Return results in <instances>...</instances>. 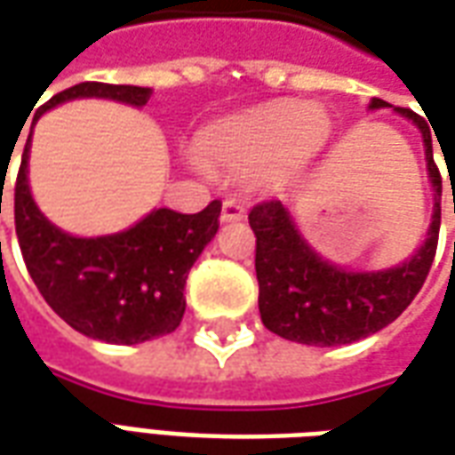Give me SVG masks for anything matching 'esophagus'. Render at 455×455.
<instances>
[{
    "mask_svg": "<svg viewBox=\"0 0 455 455\" xmlns=\"http://www.w3.org/2000/svg\"><path fill=\"white\" fill-rule=\"evenodd\" d=\"M246 217V207L238 199H227L221 204V221H241Z\"/></svg>",
    "mask_w": 455,
    "mask_h": 455,
    "instance_id": "obj_1",
    "label": "esophagus"
}]
</instances>
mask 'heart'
<instances>
[{
    "mask_svg": "<svg viewBox=\"0 0 455 455\" xmlns=\"http://www.w3.org/2000/svg\"><path fill=\"white\" fill-rule=\"evenodd\" d=\"M329 136V116L316 104L267 102L243 116L202 131L199 156L228 170L263 168L266 182H283Z\"/></svg>",
    "mask_w": 455,
    "mask_h": 455,
    "instance_id": "b5f03b06",
    "label": "heart"
}]
</instances>
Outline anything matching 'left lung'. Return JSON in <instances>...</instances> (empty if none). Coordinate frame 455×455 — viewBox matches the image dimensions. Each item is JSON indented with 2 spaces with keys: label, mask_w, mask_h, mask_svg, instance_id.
<instances>
[{
  "label": "left lung",
  "mask_w": 455,
  "mask_h": 455,
  "mask_svg": "<svg viewBox=\"0 0 455 455\" xmlns=\"http://www.w3.org/2000/svg\"><path fill=\"white\" fill-rule=\"evenodd\" d=\"M382 107L390 104L372 97L371 109ZM397 112L419 126L431 185L436 189L424 246L402 266L378 273H351L307 246L283 202H258L248 214V224L256 234L258 309L273 334L307 346L353 343L392 324L424 285L439 243L441 172L434 163L427 121L411 109L397 107Z\"/></svg>",
  "instance_id": "obj_1"
}]
</instances>
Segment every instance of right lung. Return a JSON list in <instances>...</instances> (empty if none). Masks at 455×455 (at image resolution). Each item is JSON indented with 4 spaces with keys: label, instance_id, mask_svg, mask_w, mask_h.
Masks as SVG:
<instances>
[{
    "label": "right lung",
    "instance_id": "add662e5",
    "mask_svg": "<svg viewBox=\"0 0 455 455\" xmlns=\"http://www.w3.org/2000/svg\"><path fill=\"white\" fill-rule=\"evenodd\" d=\"M77 97H104L143 107L150 90L133 84L80 83L51 97L34 121L55 104ZM28 148L31 133L16 175L14 224L28 275L51 309L75 331L119 346L175 331L188 305L185 285L189 267L217 234L221 202L214 199L197 214L153 209L136 227L112 236H70L36 207L26 178Z\"/></svg>",
    "mask_w": 455,
    "mask_h": 455
}]
</instances>
